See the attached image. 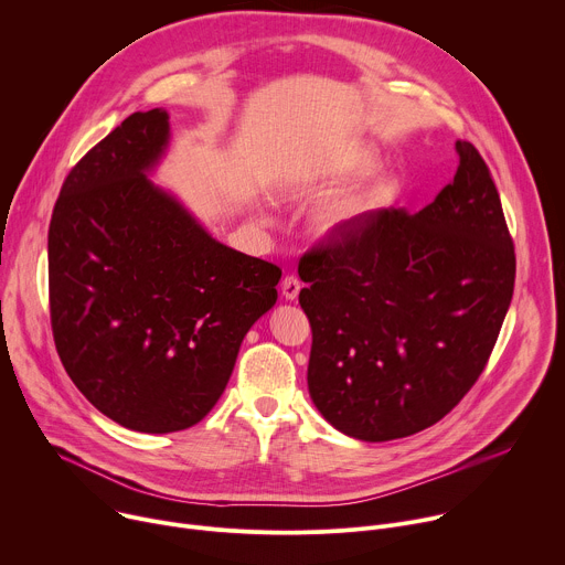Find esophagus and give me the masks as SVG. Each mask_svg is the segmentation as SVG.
Returning <instances> with one entry per match:
<instances>
[{"instance_id":"obj_1","label":"esophagus","mask_w":565,"mask_h":565,"mask_svg":"<svg viewBox=\"0 0 565 565\" xmlns=\"http://www.w3.org/2000/svg\"><path fill=\"white\" fill-rule=\"evenodd\" d=\"M299 290H301V281H299L295 275L284 277V281H281V295H284L286 299H297Z\"/></svg>"}]
</instances>
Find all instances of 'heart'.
<instances>
[{
	"mask_svg": "<svg viewBox=\"0 0 565 565\" xmlns=\"http://www.w3.org/2000/svg\"><path fill=\"white\" fill-rule=\"evenodd\" d=\"M373 168H375L373 151L366 149V147H358V149L347 153L344 163H342V174L360 177V174H366ZM377 199H380V190L344 196L342 201L333 203L324 212V216H321V225H324V230H331V232H344V230L358 225L375 207Z\"/></svg>",
	"mask_w": 565,
	"mask_h": 565,
	"instance_id": "heart-1",
	"label": "heart"
}]
</instances>
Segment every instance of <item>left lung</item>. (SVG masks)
Listing matches in <instances>:
<instances>
[{
    "mask_svg": "<svg viewBox=\"0 0 565 565\" xmlns=\"http://www.w3.org/2000/svg\"><path fill=\"white\" fill-rule=\"evenodd\" d=\"M458 170L412 214L371 210L301 257L308 391L366 443L443 420L486 369L514 292L516 255L490 168L456 142Z\"/></svg>",
    "mask_w": 565,
    "mask_h": 565,
    "instance_id": "obj_1",
    "label": "left lung"
}]
</instances>
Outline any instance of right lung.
<instances>
[{"label":"right lung","instance_id":"add662e5","mask_svg":"<svg viewBox=\"0 0 565 565\" xmlns=\"http://www.w3.org/2000/svg\"><path fill=\"white\" fill-rule=\"evenodd\" d=\"M168 138L163 109L125 118L68 172L49 225L57 355L98 412L145 434L210 414L281 279L145 177Z\"/></svg>","mask_w":565,"mask_h":565}]
</instances>
